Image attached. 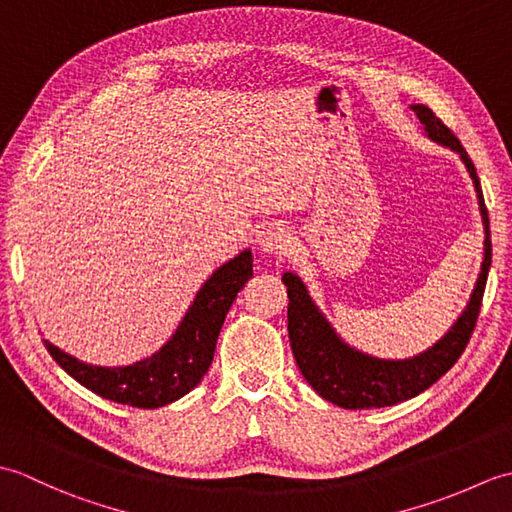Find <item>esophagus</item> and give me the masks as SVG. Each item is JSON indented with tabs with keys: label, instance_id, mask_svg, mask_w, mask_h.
I'll return each instance as SVG.
<instances>
[{
	"label": "esophagus",
	"instance_id": "1",
	"mask_svg": "<svg viewBox=\"0 0 512 512\" xmlns=\"http://www.w3.org/2000/svg\"><path fill=\"white\" fill-rule=\"evenodd\" d=\"M257 248L262 250L264 255H286L292 246V237L286 226L281 224H268L266 228L257 233Z\"/></svg>",
	"mask_w": 512,
	"mask_h": 512
}]
</instances>
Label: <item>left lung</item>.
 Segmentation results:
<instances>
[{
  "label": "left lung",
  "mask_w": 512,
  "mask_h": 512,
  "mask_svg": "<svg viewBox=\"0 0 512 512\" xmlns=\"http://www.w3.org/2000/svg\"><path fill=\"white\" fill-rule=\"evenodd\" d=\"M420 125L424 127L433 143L453 149L460 154L462 162L469 169V176L475 184L477 204H480L484 222V259L480 277L475 281L471 299L442 339L416 356L405 361H387L354 350L347 345L330 321L323 317L317 303L308 295V288L295 273H284L281 281L288 286V336L292 354L301 369L303 378L308 380L317 394L339 405L343 409H376L391 407L402 400L422 394L440 376H444L462 356L466 343H469L473 328L480 314L488 268H491V231H488V211L480 187V178L473 160L451 129L433 114L427 105H411Z\"/></svg>",
  "instance_id": "1"
}]
</instances>
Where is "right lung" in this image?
<instances>
[{"instance_id":"right-lung-1","label":"right lung","mask_w":512,"mask_h":512,"mask_svg":"<svg viewBox=\"0 0 512 512\" xmlns=\"http://www.w3.org/2000/svg\"><path fill=\"white\" fill-rule=\"evenodd\" d=\"M253 277V253L242 250L204 281L171 339L143 361L103 367L83 363L50 341L46 350L76 383L105 400L138 409H158L182 398L209 372L215 343L237 292Z\"/></svg>"}]
</instances>
